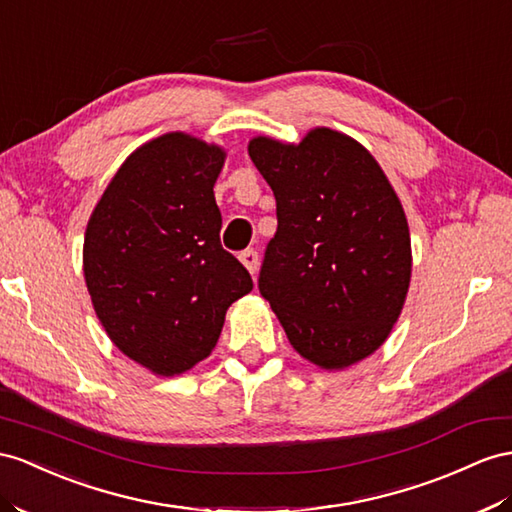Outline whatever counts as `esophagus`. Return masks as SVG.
Here are the masks:
<instances>
[{"instance_id": "esophagus-1", "label": "esophagus", "mask_w": 512, "mask_h": 512, "mask_svg": "<svg viewBox=\"0 0 512 512\" xmlns=\"http://www.w3.org/2000/svg\"><path fill=\"white\" fill-rule=\"evenodd\" d=\"M240 261L248 268V272L255 274L257 272V266H259V255L255 248H246V251L240 253Z\"/></svg>"}]
</instances>
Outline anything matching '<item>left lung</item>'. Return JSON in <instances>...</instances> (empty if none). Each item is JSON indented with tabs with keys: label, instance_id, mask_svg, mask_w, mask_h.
<instances>
[{
	"label": "left lung",
	"instance_id": "1",
	"mask_svg": "<svg viewBox=\"0 0 512 512\" xmlns=\"http://www.w3.org/2000/svg\"><path fill=\"white\" fill-rule=\"evenodd\" d=\"M248 155L274 192L279 222L257 285L290 344L324 370L372 355L411 281L409 225L381 166L326 127L300 144L255 138Z\"/></svg>",
	"mask_w": 512,
	"mask_h": 512
}]
</instances>
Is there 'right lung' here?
Segmentation results:
<instances>
[{"label": "right lung", "mask_w": 512, "mask_h": 512, "mask_svg": "<svg viewBox=\"0 0 512 512\" xmlns=\"http://www.w3.org/2000/svg\"><path fill=\"white\" fill-rule=\"evenodd\" d=\"M225 153L166 134L131 153L84 238V277L103 329L155 374L190 370L214 350L231 303L253 290L220 244L214 183Z\"/></svg>", "instance_id": "obj_1"}]
</instances>
